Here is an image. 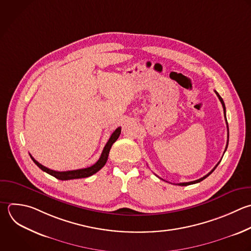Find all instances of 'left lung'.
<instances>
[{
    "instance_id": "1",
    "label": "left lung",
    "mask_w": 251,
    "mask_h": 251,
    "mask_svg": "<svg viewBox=\"0 0 251 251\" xmlns=\"http://www.w3.org/2000/svg\"><path fill=\"white\" fill-rule=\"evenodd\" d=\"M215 93L217 94V96H218V98H219V100L221 101V103H222V106H223V109H224V114H225V119H226V107H225V103H224V101H223V99H222V97L219 95V93L215 90ZM226 127H227V141H226V148H227V144H228V126H227V123H226ZM225 150V151H226ZM221 162V161H220ZM220 162L214 167V169L210 172V173H208L206 176H204L203 177H201V178H199V179H196V180H193V181H188V182H180V183H177V185H181V186H185V185H189V184H193V183H197V182H200L201 180H203L204 178H206L208 176H210L213 172H214V170L217 168V166L220 164Z\"/></svg>"
}]
</instances>
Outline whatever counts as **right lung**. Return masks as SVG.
Returning <instances> with one entry per match:
<instances>
[{"label":"right lung","mask_w":251,"mask_h":251,"mask_svg":"<svg viewBox=\"0 0 251 251\" xmlns=\"http://www.w3.org/2000/svg\"><path fill=\"white\" fill-rule=\"evenodd\" d=\"M121 127H118L111 135V137L109 138L108 142L106 143L103 151H102V154L99 158V160L94 164L92 165L91 167H88V168H84V169H78V170H74V171H66V172H58V171H54V170H50L46 167H44L43 165H41L40 163H38L31 155V159L33 160V162L44 172H46L47 174L55 176L56 178L58 179H61V180H69V179H75V178H82V177H87V176H90L92 175H94L95 173H97L98 171H100L106 164L107 160H108V156H109V152H110V149L112 147V145L114 144V142H116V140L119 138L120 134H121Z\"/></svg>","instance_id":"add662e5"}]
</instances>
